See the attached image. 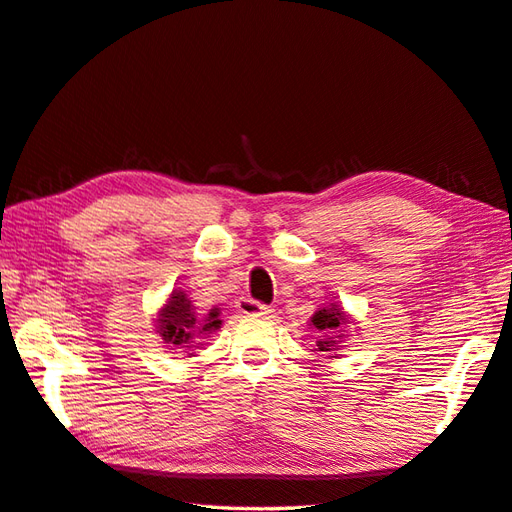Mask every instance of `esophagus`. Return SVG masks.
<instances>
[{
  "instance_id": "1",
  "label": "esophagus",
  "mask_w": 512,
  "mask_h": 512,
  "mask_svg": "<svg viewBox=\"0 0 512 512\" xmlns=\"http://www.w3.org/2000/svg\"><path fill=\"white\" fill-rule=\"evenodd\" d=\"M237 313L244 317H266L273 313V308L262 304V302H257V299L242 297V299H237Z\"/></svg>"
}]
</instances>
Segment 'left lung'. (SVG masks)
Masks as SVG:
<instances>
[{
  "mask_svg": "<svg viewBox=\"0 0 512 512\" xmlns=\"http://www.w3.org/2000/svg\"><path fill=\"white\" fill-rule=\"evenodd\" d=\"M348 324V319L344 315V310H339L337 306H330L319 310V313L313 315V326L317 330H326V333H333V330H339V326ZM319 350H335V339L324 335L322 342H317Z\"/></svg>",
  "mask_w": 512,
  "mask_h": 512,
  "instance_id": "8db88e82",
  "label": "left lung"
}]
</instances>
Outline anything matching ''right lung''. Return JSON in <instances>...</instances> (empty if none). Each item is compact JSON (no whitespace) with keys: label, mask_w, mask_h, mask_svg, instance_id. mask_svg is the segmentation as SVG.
<instances>
[{"label":"right lung","mask_w":512,"mask_h":512,"mask_svg":"<svg viewBox=\"0 0 512 512\" xmlns=\"http://www.w3.org/2000/svg\"><path fill=\"white\" fill-rule=\"evenodd\" d=\"M217 310H213L206 319H199L193 304L186 297L182 290H173L170 295V302L162 308L157 319V333L162 335L164 344H170L175 348H190L188 344L193 342L195 337L213 333L219 328Z\"/></svg>","instance_id":"add662e5"}]
</instances>
